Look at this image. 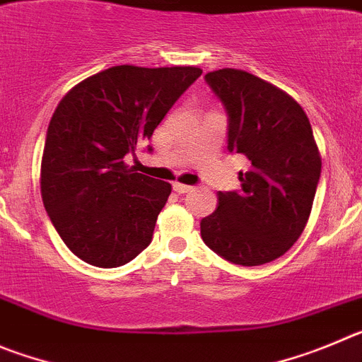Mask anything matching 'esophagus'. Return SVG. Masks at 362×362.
Listing matches in <instances>:
<instances>
[{
    "label": "esophagus",
    "mask_w": 362,
    "mask_h": 362,
    "mask_svg": "<svg viewBox=\"0 0 362 362\" xmlns=\"http://www.w3.org/2000/svg\"><path fill=\"white\" fill-rule=\"evenodd\" d=\"M173 189L175 191H177L178 194H184V193H189V191H191V185H185V184H180V182H175L173 184Z\"/></svg>",
    "instance_id": "obj_1"
}]
</instances>
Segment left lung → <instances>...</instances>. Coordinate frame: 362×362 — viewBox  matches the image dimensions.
<instances>
[{
  "label": "left lung",
  "mask_w": 362,
  "mask_h": 362,
  "mask_svg": "<svg viewBox=\"0 0 362 362\" xmlns=\"http://www.w3.org/2000/svg\"><path fill=\"white\" fill-rule=\"evenodd\" d=\"M205 81L229 115V151L250 168L240 193H218V207L200 221L205 245L243 267L274 262L305 230L321 177L310 120L281 88L245 70L221 68Z\"/></svg>",
  "instance_id": "obj_1"
}]
</instances>
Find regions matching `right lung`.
I'll return each mask as SVG.
<instances>
[{
	"instance_id": "obj_1",
	"label": "right lung",
	"mask_w": 362,
	"mask_h": 362,
	"mask_svg": "<svg viewBox=\"0 0 362 362\" xmlns=\"http://www.w3.org/2000/svg\"><path fill=\"white\" fill-rule=\"evenodd\" d=\"M202 70L120 64L81 81L57 104L41 158V197L77 258L113 269L151 243L171 184L136 173L124 157L151 139Z\"/></svg>"
}]
</instances>
